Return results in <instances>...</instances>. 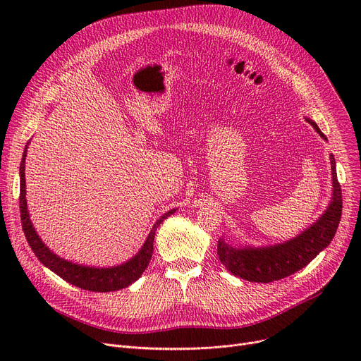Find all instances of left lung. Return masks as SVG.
I'll return each instance as SVG.
<instances>
[{"label":"left lung","mask_w":361,"mask_h":361,"mask_svg":"<svg viewBox=\"0 0 361 361\" xmlns=\"http://www.w3.org/2000/svg\"><path fill=\"white\" fill-rule=\"evenodd\" d=\"M319 136L326 140L317 124L306 118ZM332 197L325 212L305 231L294 238L272 245H234L225 238L218 241V256L221 263L233 275L250 282H272L302 269L331 244L343 214V196L336 178V164L331 154Z\"/></svg>","instance_id":"obj_1"}]
</instances>
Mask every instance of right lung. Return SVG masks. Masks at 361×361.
Here are the masks:
<instances>
[{
    "label": "right lung",
    "mask_w": 361,
    "mask_h": 361,
    "mask_svg": "<svg viewBox=\"0 0 361 361\" xmlns=\"http://www.w3.org/2000/svg\"><path fill=\"white\" fill-rule=\"evenodd\" d=\"M27 146L29 143L25 147L22 164H20V218H22V226H23L26 240L30 245V249L36 255V257L39 259V262L44 264V267L51 269L54 274H56L64 281L87 291H94V293L118 291L121 288L128 287L130 283H133L135 281H137L145 272V269L147 268L152 253H154L155 231L168 216L174 215L177 209H171L166 214H164L154 224V226H152V230L146 241L143 243L142 249L131 259H128L121 264H117V267L97 268V267H86V264H79V263L66 260L47 247V244L41 240L39 235H37L35 226L30 221V215L27 211L26 178H25Z\"/></svg>",
    "instance_id": "right-lung-1"
}]
</instances>
